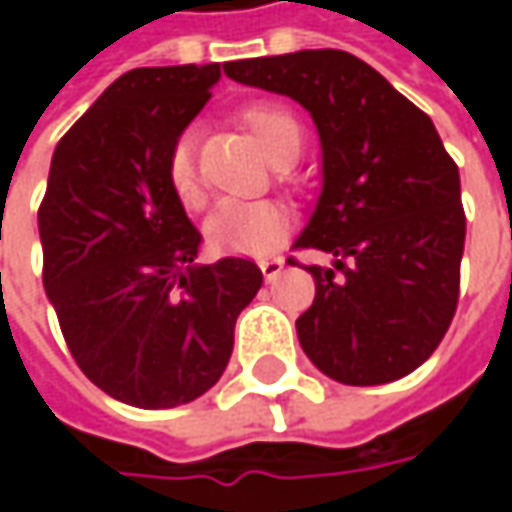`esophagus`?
Wrapping results in <instances>:
<instances>
[{
	"label": "esophagus",
	"mask_w": 512,
	"mask_h": 512,
	"mask_svg": "<svg viewBox=\"0 0 512 512\" xmlns=\"http://www.w3.org/2000/svg\"><path fill=\"white\" fill-rule=\"evenodd\" d=\"M259 267H262V273H265L267 282H273V279L285 270V259H282V256H270V259H262Z\"/></svg>",
	"instance_id": "34e87169"
}]
</instances>
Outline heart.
I'll return each mask as SVG.
<instances>
[{"label": "heart", "mask_w": 512, "mask_h": 512, "mask_svg": "<svg viewBox=\"0 0 512 512\" xmlns=\"http://www.w3.org/2000/svg\"><path fill=\"white\" fill-rule=\"evenodd\" d=\"M245 128L256 136L270 162L293 159L302 148V128L299 122L276 105H247L242 110ZM165 176L173 196L187 207L205 205V193L196 170V136L193 130H182L170 142L165 156ZM293 225V216L285 205L273 199H227L219 202L216 210L207 216L205 242L213 253H233V256H262L270 247H276Z\"/></svg>", "instance_id": "b5f03b06"}]
</instances>
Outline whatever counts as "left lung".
Wrapping results in <instances>:
<instances>
[{"instance_id": "1", "label": "left lung", "mask_w": 512, "mask_h": 512, "mask_svg": "<svg viewBox=\"0 0 512 512\" xmlns=\"http://www.w3.org/2000/svg\"><path fill=\"white\" fill-rule=\"evenodd\" d=\"M225 73L296 99L322 139V196L293 245L333 259L307 267V359L356 387L413 373L453 322L467 230L459 168L430 116L344 50L239 59Z\"/></svg>"}]
</instances>
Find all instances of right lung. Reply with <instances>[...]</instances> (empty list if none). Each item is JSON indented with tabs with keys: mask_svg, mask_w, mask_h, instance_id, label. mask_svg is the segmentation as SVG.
<instances>
[{
	"mask_svg": "<svg viewBox=\"0 0 512 512\" xmlns=\"http://www.w3.org/2000/svg\"><path fill=\"white\" fill-rule=\"evenodd\" d=\"M213 65L128 70L59 139L39 205L42 282L70 356L133 407L207 393L262 270L227 256L193 265L199 230L165 176L170 142L205 108Z\"/></svg>",
	"mask_w": 512,
	"mask_h": 512,
	"instance_id": "right-lung-1",
	"label": "right lung"
}]
</instances>
